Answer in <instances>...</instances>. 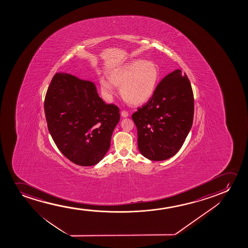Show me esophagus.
I'll return each mask as SVG.
<instances>
[{"mask_svg":"<svg viewBox=\"0 0 248 248\" xmlns=\"http://www.w3.org/2000/svg\"><path fill=\"white\" fill-rule=\"evenodd\" d=\"M121 116H122L123 118H126V117H128V116H129V112L124 110V111L121 112Z\"/></svg>","mask_w":248,"mask_h":248,"instance_id":"esophagus-1","label":"esophagus"}]
</instances>
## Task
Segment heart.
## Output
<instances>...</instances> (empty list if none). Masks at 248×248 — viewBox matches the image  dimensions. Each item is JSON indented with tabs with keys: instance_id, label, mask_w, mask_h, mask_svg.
<instances>
[{
	"instance_id": "obj_1",
	"label": "heart",
	"mask_w": 248,
	"mask_h": 248,
	"mask_svg": "<svg viewBox=\"0 0 248 248\" xmlns=\"http://www.w3.org/2000/svg\"><path fill=\"white\" fill-rule=\"evenodd\" d=\"M109 78L113 85L121 86L120 93L126 102L141 105L155 92L160 79L159 68L154 62L136 60L113 70ZM110 82L104 78L100 80L102 94L108 98L114 94V87Z\"/></svg>"
}]
</instances>
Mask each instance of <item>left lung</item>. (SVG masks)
<instances>
[{
    "label": "left lung",
    "instance_id": "1",
    "mask_svg": "<svg viewBox=\"0 0 248 248\" xmlns=\"http://www.w3.org/2000/svg\"><path fill=\"white\" fill-rule=\"evenodd\" d=\"M193 115L190 80L176 69L160 81L149 101L132 114L140 153L153 161L174 156L190 132Z\"/></svg>",
    "mask_w": 248,
    "mask_h": 248
}]
</instances>
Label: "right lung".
<instances>
[{
	"label": "right lung",
	"instance_id": "obj_1",
	"mask_svg": "<svg viewBox=\"0 0 248 248\" xmlns=\"http://www.w3.org/2000/svg\"><path fill=\"white\" fill-rule=\"evenodd\" d=\"M44 108L56 146L72 163L92 166L104 157L120 114L117 106L102 101L93 82L56 74Z\"/></svg>",
	"mask_w": 248,
	"mask_h": 248
}]
</instances>
